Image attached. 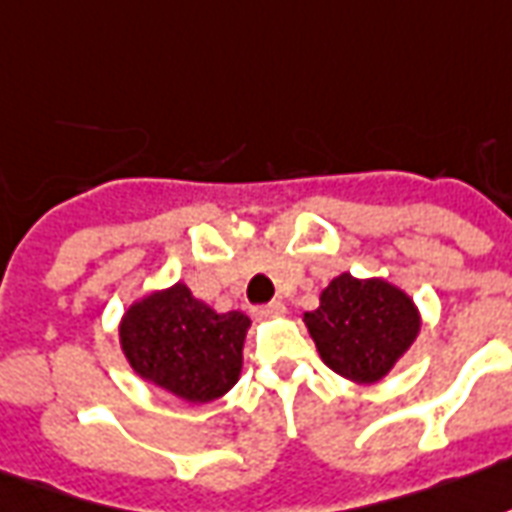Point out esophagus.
<instances>
[{"instance_id":"esophagus-1","label":"esophagus","mask_w":512,"mask_h":512,"mask_svg":"<svg viewBox=\"0 0 512 512\" xmlns=\"http://www.w3.org/2000/svg\"><path fill=\"white\" fill-rule=\"evenodd\" d=\"M286 313V305H283L281 300L270 302V305H261V308H256V316L259 319H270V316H283Z\"/></svg>"}]
</instances>
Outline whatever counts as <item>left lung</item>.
Returning a JSON list of instances; mask_svg holds the SVG:
<instances>
[{
	"mask_svg": "<svg viewBox=\"0 0 512 512\" xmlns=\"http://www.w3.org/2000/svg\"><path fill=\"white\" fill-rule=\"evenodd\" d=\"M302 322L324 365L357 384L384 379L420 333V313L409 294L382 278L360 281L349 272L330 281L319 308Z\"/></svg>",
	"mask_w": 512,
	"mask_h": 512,
	"instance_id": "1",
	"label": "left lung"
}]
</instances>
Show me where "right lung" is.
I'll return each instance as SVG.
<instances>
[{
  "label": "right lung",
  "mask_w": 512,
  "mask_h": 512,
  "mask_svg": "<svg viewBox=\"0 0 512 512\" xmlns=\"http://www.w3.org/2000/svg\"><path fill=\"white\" fill-rule=\"evenodd\" d=\"M248 327L245 313H218L185 283H174L130 305L119 324V343L141 379L182 401L207 404L240 379Z\"/></svg>",
  "instance_id": "add662e5"
}]
</instances>
